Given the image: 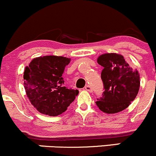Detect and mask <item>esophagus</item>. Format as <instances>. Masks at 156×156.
Wrapping results in <instances>:
<instances>
[{"mask_svg":"<svg viewBox=\"0 0 156 156\" xmlns=\"http://www.w3.org/2000/svg\"><path fill=\"white\" fill-rule=\"evenodd\" d=\"M85 90H87V91L90 92H92V87L90 86V85H86V86H85Z\"/></svg>","mask_w":156,"mask_h":156,"instance_id":"esophagus-1","label":"esophagus"}]
</instances>
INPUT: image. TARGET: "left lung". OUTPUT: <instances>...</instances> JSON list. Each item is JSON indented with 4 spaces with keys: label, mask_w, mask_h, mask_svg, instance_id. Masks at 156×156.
<instances>
[{
    "label": "left lung",
    "mask_w": 156,
    "mask_h": 156,
    "mask_svg": "<svg viewBox=\"0 0 156 156\" xmlns=\"http://www.w3.org/2000/svg\"><path fill=\"white\" fill-rule=\"evenodd\" d=\"M98 63L103 66L101 74L104 91L96 105L104 112L124 110L136 98L140 87L138 71H133L124 57L116 53L101 55Z\"/></svg>",
    "instance_id": "1"
}]
</instances>
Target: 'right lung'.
<instances>
[{"label": "right lung", "mask_w": 156, "mask_h": 156, "mask_svg": "<svg viewBox=\"0 0 156 156\" xmlns=\"http://www.w3.org/2000/svg\"><path fill=\"white\" fill-rule=\"evenodd\" d=\"M70 59L48 55L34 58L23 73L24 88L31 104L41 113L57 116L67 109L78 94L64 87L62 75Z\"/></svg>", "instance_id": "add662e5"}]
</instances>
